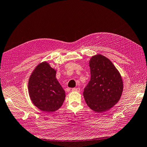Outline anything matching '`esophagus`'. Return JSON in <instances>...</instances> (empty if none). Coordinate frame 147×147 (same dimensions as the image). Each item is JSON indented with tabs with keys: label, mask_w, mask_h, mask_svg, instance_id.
<instances>
[{
	"label": "esophagus",
	"mask_w": 147,
	"mask_h": 147,
	"mask_svg": "<svg viewBox=\"0 0 147 147\" xmlns=\"http://www.w3.org/2000/svg\"><path fill=\"white\" fill-rule=\"evenodd\" d=\"M80 89L79 88H72V91L79 92V91H80Z\"/></svg>",
	"instance_id": "obj_1"
}]
</instances>
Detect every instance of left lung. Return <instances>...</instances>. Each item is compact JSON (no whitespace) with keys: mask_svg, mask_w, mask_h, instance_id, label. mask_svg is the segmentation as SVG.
Here are the masks:
<instances>
[{"mask_svg":"<svg viewBox=\"0 0 147 147\" xmlns=\"http://www.w3.org/2000/svg\"><path fill=\"white\" fill-rule=\"evenodd\" d=\"M89 64L91 79L84 89V98L91 109L103 112L113 107L120 99L123 80L113 63L104 56H92Z\"/></svg>","mask_w":147,"mask_h":147,"instance_id":"left-lung-1","label":"left lung"}]
</instances>
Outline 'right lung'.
<instances>
[{"label": "right lung", "mask_w": 147, "mask_h": 147, "mask_svg": "<svg viewBox=\"0 0 147 147\" xmlns=\"http://www.w3.org/2000/svg\"><path fill=\"white\" fill-rule=\"evenodd\" d=\"M56 70L47 62L40 63L31 74L29 95L34 105L45 112L58 110L65 100V91L56 78Z\"/></svg>", "instance_id": "1"}]
</instances>
